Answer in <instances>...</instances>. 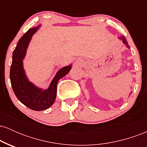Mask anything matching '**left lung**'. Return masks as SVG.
<instances>
[{
    "label": "left lung",
    "mask_w": 147,
    "mask_h": 147,
    "mask_svg": "<svg viewBox=\"0 0 147 147\" xmlns=\"http://www.w3.org/2000/svg\"><path fill=\"white\" fill-rule=\"evenodd\" d=\"M118 38H119V39H120L121 41H122V42H123V43H124V45H126V47L127 48H130V46L129 45V44H128V42H127V41H126V38H125V36H119L118 37Z\"/></svg>",
    "instance_id": "obj_1"
}]
</instances>
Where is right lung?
<instances>
[{
    "mask_svg": "<svg viewBox=\"0 0 147 147\" xmlns=\"http://www.w3.org/2000/svg\"><path fill=\"white\" fill-rule=\"evenodd\" d=\"M41 25L31 28L20 38L13 52L12 63L10 68V81L13 91L18 100L32 110H46L55 102L57 97V86L59 80L65 76L72 68V65L61 68L52 80L48 89L40 88L30 82L23 68V59L27 49Z\"/></svg>",
    "mask_w": 147,
    "mask_h": 147,
    "instance_id": "add662e5",
    "label": "right lung"
}]
</instances>
